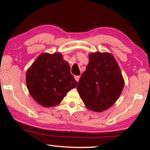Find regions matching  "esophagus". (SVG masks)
<instances>
[{
	"mask_svg": "<svg viewBox=\"0 0 150 150\" xmlns=\"http://www.w3.org/2000/svg\"><path fill=\"white\" fill-rule=\"evenodd\" d=\"M75 79L76 81H77V82L79 81V79H80V76H75Z\"/></svg>",
	"mask_w": 150,
	"mask_h": 150,
	"instance_id": "obj_1",
	"label": "esophagus"
}]
</instances>
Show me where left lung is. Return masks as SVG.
<instances>
[{"instance_id": "1", "label": "left lung", "mask_w": 150, "mask_h": 150, "mask_svg": "<svg viewBox=\"0 0 150 150\" xmlns=\"http://www.w3.org/2000/svg\"><path fill=\"white\" fill-rule=\"evenodd\" d=\"M124 86L123 77L114 56L96 52L89 54V63L77 89L89 110L102 112L117 102Z\"/></svg>"}]
</instances>
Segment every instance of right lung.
<instances>
[{
	"label": "right lung",
	"instance_id": "right-lung-1",
	"mask_svg": "<svg viewBox=\"0 0 150 150\" xmlns=\"http://www.w3.org/2000/svg\"><path fill=\"white\" fill-rule=\"evenodd\" d=\"M28 91L36 102L44 107L59 104L67 93L77 86L70 66L60 52L42 53L26 73Z\"/></svg>",
	"mask_w": 150,
	"mask_h": 150
}]
</instances>
